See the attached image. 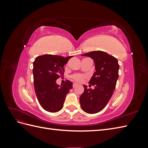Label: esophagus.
Masks as SVG:
<instances>
[{
  "label": "esophagus",
  "instance_id": "34e87169",
  "mask_svg": "<svg viewBox=\"0 0 148 148\" xmlns=\"http://www.w3.org/2000/svg\"><path fill=\"white\" fill-rule=\"evenodd\" d=\"M77 86H78V84H77V83H74L73 84V88H75Z\"/></svg>",
  "mask_w": 148,
  "mask_h": 148
}]
</instances>
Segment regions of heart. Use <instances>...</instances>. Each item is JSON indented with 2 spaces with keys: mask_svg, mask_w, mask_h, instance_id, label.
<instances>
[{
  "mask_svg": "<svg viewBox=\"0 0 148 148\" xmlns=\"http://www.w3.org/2000/svg\"><path fill=\"white\" fill-rule=\"evenodd\" d=\"M74 79L77 80V81H78V82H82V80L83 79V77L82 75H77L74 76Z\"/></svg>",
  "mask_w": 148,
  "mask_h": 148,
  "instance_id": "b5f03b06",
  "label": "heart"
}]
</instances>
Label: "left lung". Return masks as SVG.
Masks as SVG:
<instances>
[{
  "instance_id": "8db88e82",
  "label": "left lung",
  "mask_w": 148,
  "mask_h": 148,
  "mask_svg": "<svg viewBox=\"0 0 148 148\" xmlns=\"http://www.w3.org/2000/svg\"><path fill=\"white\" fill-rule=\"evenodd\" d=\"M82 56L93 59L96 71L89 82L95 89H88L86 85H83L84 91L79 97L80 105L85 112L96 114L104 108L113 95L119 78V65L116 58L101 51Z\"/></svg>"
}]
</instances>
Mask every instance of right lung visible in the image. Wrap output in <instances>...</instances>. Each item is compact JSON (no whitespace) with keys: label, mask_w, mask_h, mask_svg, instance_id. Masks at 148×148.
Returning <instances> with one entry per match:
<instances>
[{"label":"right lung","mask_w":148,"mask_h":148,"mask_svg":"<svg viewBox=\"0 0 148 148\" xmlns=\"http://www.w3.org/2000/svg\"><path fill=\"white\" fill-rule=\"evenodd\" d=\"M72 57L46 54L37 57L33 62L36 95L40 105L49 112L62 109L66 95L73 88V83L69 80L61 86L56 83V80L64 75V65Z\"/></svg>","instance_id":"obj_1"}]
</instances>
